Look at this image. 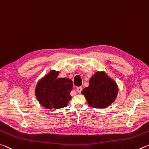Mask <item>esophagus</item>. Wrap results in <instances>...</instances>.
<instances>
[{"label": "esophagus", "mask_w": 149, "mask_h": 149, "mask_svg": "<svg viewBox=\"0 0 149 149\" xmlns=\"http://www.w3.org/2000/svg\"><path fill=\"white\" fill-rule=\"evenodd\" d=\"M77 92L79 93H80L82 92V87H77Z\"/></svg>", "instance_id": "1"}]
</instances>
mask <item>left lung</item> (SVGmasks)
Segmentation results:
<instances>
[{
    "label": "left lung",
    "instance_id": "obj_1",
    "mask_svg": "<svg viewBox=\"0 0 149 149\" xmlns=\"http://www.w3.org/2000/svg\"><path fill=\"white\" fill-rule=\"evenodd\" d=\"M118 86L105 72H97L90 79L89 86L82 91L89 105L103 109L110 105L116 97Z\"/></svg>",
    "mask_w": 149,
    "mask_h": 149
}]
</instances>
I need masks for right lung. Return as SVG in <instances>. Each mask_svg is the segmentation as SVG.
<instances>
[{"instance_id": "right-lung-1", "label": "right lung", "mask_w": 149, "mask_h": 149, "mask_svg": "<svg viewBox=\"0 0 149 149\" xmlns=\"http://www.w3.org/2000/svg\"><path fill=\"white\" fill-rule=\"evenodd\" d=\"M59 72L52 70L38 82L36 97L45 108L61 109L67 105L71 99L70 92L72 81L67 78H57Z\"/></svg>"}]
</instances>
